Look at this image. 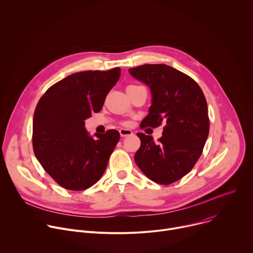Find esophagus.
I'll return each instance as SVG.
<instances>
[{
  "label": "esophagus",
  "instance_id": "obj_1",
  "mask_svg": "<svg viewBox=\"0 0 253 253\" xmlns=\"http://www.w3.org/2000/svg\"><path fill=\"white\" fill-rule=\"evenodd\" d=\"M119 132H120L121 137H126V136H130V135L133 134V132L129 129H120Z\"/></svg>",
  "mask_w": 253,
  "mask_h": 253
}]
</instances>
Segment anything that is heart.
Masks as SVG:
<instances>
[{"label":"heart","instance_id":"1","mask_svg":"<svg viewBox=\"0 0 253 253\" xmlns=\"http://www.w3.org/2000/svg\"><path fill=\"white\" fill-rule=\"evenodd\" d=\"M130 86H134V85H130ZM123 125H124V126H130V125H131V122H130V121H125V122L123 123Z\"/></svg>","mask_w":253,"mask_h":253}]
</instances>
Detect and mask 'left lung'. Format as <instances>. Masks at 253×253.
<instances>
[{"label":"left lung","mask_w":253,"mask_h":253,"mask_svg":"<svg viewBox=\"0 0 253 253\" xmlns=\"http://www.w3.org/2000/svg\"><path fill=\"white\" fill-rule=\"evenodd\" d=\"M149 86L152 105L141 125L158 127L162 137L137 133L141 146L135 162L152 181L168 185L181 179L196 164L209 133L208 108L199 85L188 75L165 64H146L129 69Z\"/></svg>","instance_id":"left-lung-1"}]
</instances>
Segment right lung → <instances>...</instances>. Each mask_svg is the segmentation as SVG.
I'll use <instances>...</instances> for the list:
<instances>
[{
	"label": "right lung",
	"instance_id": "right-lung-1",
	"mask_svg": "<svg viewBox=\"0 0 253 253\" xmlns=\"http://www.w3.org/2000/svg\"><path fill=\"white\" fill-rule=\"evenodd\" d=\"M121 69L84 71L51 86L36 106L33 149L44 170L63 188L81 191L102 177L120 139L117 130L89 136L85 120L101 111Z\"/></svg>",
	"mask_w": 253,
	"mask_h": 253
}]
</instances>
